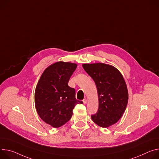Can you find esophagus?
Wrapping results in <instances>:
<instances>
[{
    "label": "esophagus",
    "instance_id": "1",
    "mask_svg": "<svg viewBox=\"0 0 159 159\" xmlns=\"http://www.w3.org/2000/svg\"><path fill=\"white\" fill-rule=\"evenodd\" d=\"M87 99H86V98H84V99H83V103H84V104H86V103H87Z\"/></svg>",
    "mask_w": 159,
    "mask_h": 159
}]
</instances>
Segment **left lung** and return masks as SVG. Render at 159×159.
<instances>
[{
	"mask_svg": "<svg viewBox=\"0 0 159 159\" xmlns=\"http://www.w3.org/2000/svg\"><path fill=\"white\" fill-rule=\"evenodd\" d=\"M82 67L94 81L99 100L93 121L102 127L116 123L122 116L128 102V91L120 72L114 66L104 63L84 64Z\"/></svg>",
	"mask_w": 159,
	"mask_h": 159,
	"instance_id": "1",
	"label": "left lung"
}]
</instances>
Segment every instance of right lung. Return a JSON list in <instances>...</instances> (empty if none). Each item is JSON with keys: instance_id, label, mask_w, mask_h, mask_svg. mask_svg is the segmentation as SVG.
<instances>
[{"instance_id": "right-lung-1", "label": "right lung", "mask_w": 159, "mask_h": 159, "mask_svg": "<svg viewBox=\"0 0 159 159\" xmlns=\"http://www.w3.org/2000/svg\"><path fill=\"white\" fill-rule=\"evenodd\" d=\"M77 65L69 62H56L42 74L35 91V108L39 117L46 123L57 128L72 116L77 104L75 90L68 83Z\"/></svg>"}]
</instances>
